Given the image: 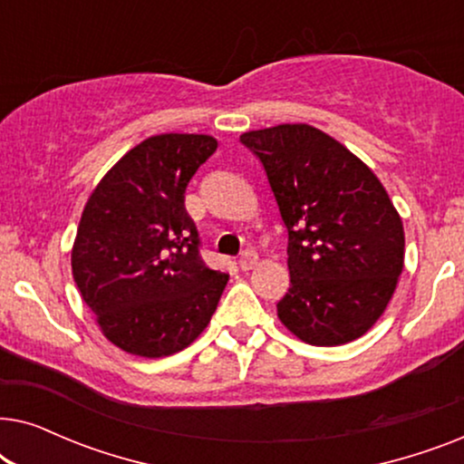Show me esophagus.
<instances>
[{"mask_svg": "<svg viewBox=\"0 0 464 464\" xmlns=\"http://www.w3.org/2000/svg\"><path fill=\"white\" fill-rule=\"evenodd\" d=\"M257 262H259V256L256 251H245L243 256H240V259H238V268L240 270H253L257 266Z\"/></svg>", "mask_w": 464, "mask_h": 464, "instance_id": "1", "label": "esophagus"}]
</instances>
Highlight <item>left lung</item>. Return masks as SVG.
<instances>
[{
  "instance_id": "1",
  "label": "left lung",
  "mask_w": 464,
  "mask_h": 464,
  "mask_svg": "<svg viewBox=\"0 0 464 464\" xmlns=\"http://www.w3.org/2000/svg\"><path fill=\"white\" fill-rule=\"evenodd\" d=\"M264 164L289 234L291 285L278 319L313 346H340L370 332L403 270L397 208L373 170L310 124L240 135Z\"/></svg>"
}]
</instances>
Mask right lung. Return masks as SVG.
Here are the masks:
<instances>
[{
    "label": "right lung",
    "instance_id": "obj_1",
    "mask_svg": "<svg viewBox=\"0 0 464 464\" xmlns=\"http://www.w3.org/2000/svg\"><path fill=\"white\" fill-rule=\"evenodd\" d=\"M218 150L211 135L164 132L135 145L92 189L72 249L73 281L111 344L169 357L211 321L227 275L202 262L186 188Z\"/></svg>",
    "mask_w": 464,
    "mask_h": 464
}]
</instances>
